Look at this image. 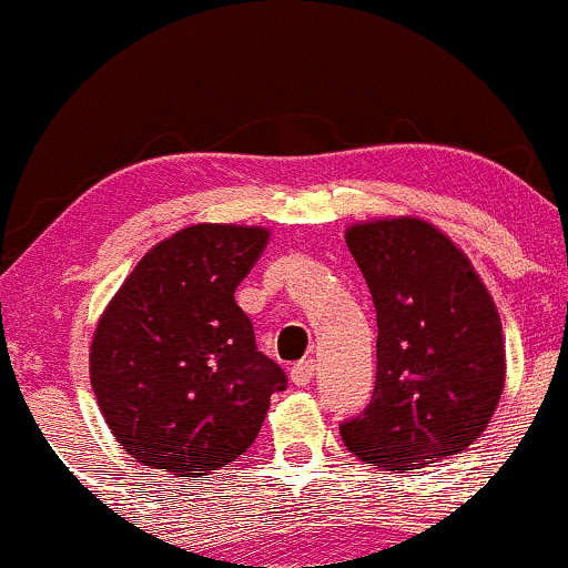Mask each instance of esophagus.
Here are the masks:
<instances>
[{
    "label": "esophagus",
    "instance_id": "1",
    "mask_svg": "<svg viewBox=\"0 0 568 568\" xmlns=\"http://www.w3.org/2000/svg\"><path fill=\"white\" fill-rule=\"evenodd\" d=\"M315 375V361H302L291 369V383L294 385H310V379Z\"/></svg>",
    "mask_w": 568,
    "mask_h": 568
}]
</instances>
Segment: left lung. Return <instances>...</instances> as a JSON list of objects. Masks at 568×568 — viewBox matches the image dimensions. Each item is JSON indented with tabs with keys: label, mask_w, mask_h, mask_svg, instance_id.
Here are the masks:
<instances>
[{
	"label": "left lung",
	"mask_w": 568,
	"mask_h": 568,
	"mask_svg": "<svg viewBox=\"0 0 568 568\" xmlns=\"http://www.w3.org/2000/svg\"><path fill=\"white\" fill-rule=\"evenodd\" d=\"M377 310V379L364 415L339 426L379 471L458 456L488 428L504 379L501 317L469 255L415 215L345 229Z\"/></svg>",
	"instance_id": "obj_1"
}]
</instances>
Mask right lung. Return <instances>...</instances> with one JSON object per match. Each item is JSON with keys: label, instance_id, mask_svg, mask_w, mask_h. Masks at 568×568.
<instances>
[{"label": "right lung", "instance_id": "obj_1", "mask_svg": "<svg viewBox=\"0 0 568 568\" xmlns=\"http://www.w3.org/2000/svg\"><path fill=\"white\" fill-rule=\"evenodd\" d=\"M266 242L264 226L180 229L136 261L99 315L93 396L112 436L148 469L189 479L232 464L285 388L234 302Z\"/></svg>", "mask_w": 568, "mask_h": 568}]
</instances>
